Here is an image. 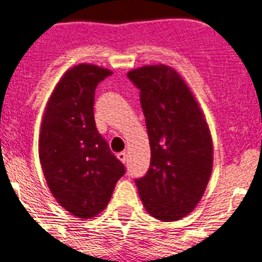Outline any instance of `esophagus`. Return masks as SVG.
I'll return each mask as SVG.
<instances>
[{
	"instance_id": "obj_1",
	"label": "esophagus",
	"mask_w": 262,
	"mask_h": 262,
	"mask_svg": "<svg viewBox=\"0 0 262 262\" xmlns=\"http://www.w3.org/2000/svg\"><path fill=\"white\" fill-rule=\"evenodd\" d=\"M117 157H118V160L121 161V163H124V164H126L127 163V155L125 152H121L117 155Z\"/></svg>"
}]
</instances>
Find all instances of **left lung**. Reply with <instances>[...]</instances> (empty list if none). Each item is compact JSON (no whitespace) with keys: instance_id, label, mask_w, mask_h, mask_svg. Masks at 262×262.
<instances>
[{"instance_id":"1","label":"left lung","mask_w":262,"mask_h":262,"mask_svg":"<svg viewBox=\"0 0 262 262\" xmlns=\"http://www.w3.org/2000/svg\"><path fill=\"white\" fill-rule=\"evenodd\" d=\"M127 76L140 89L150 145L149 169L136 180L142 205L159 221L182 220L201 202L211 176L214 152L206 117L169 66H142Z\"/></svg>"}]
</instances>
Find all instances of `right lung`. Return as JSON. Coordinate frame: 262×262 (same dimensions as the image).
Masks as SVG:
<instances>
[{"label":"right lung","mask_w":262,"mask_h":262,"mask_svg":"<svg viewBox=\"0 0 262 262\" xmlns=\"http://www.w3.org/2000/svg\"><path fill=\"white\" fill-rule=\"evenodd\" d=\"M113 71L80 63L67 70L47 102L39 137L42 173L54 198L89 220L105 210L125 167L97 130L94 95Z\"/></svg>","instance_id":"1"}]
</instances>
